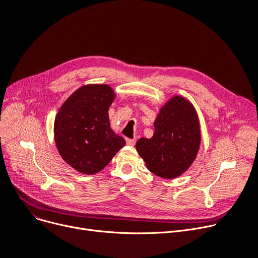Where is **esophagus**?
Listing matches in <instances>:
<instances>
[{
    "label": "esophagus",
    "mask_w": 258,
    "mask_h": 258,
    "mask_svg": "<svg viewBox=\"0 0 258 258\" xmlns=\"http://www.w3.org/2000/svg\"><path fill=\"white\" fill-rule=\"evenodd\" d=\"M135 143H136L135 139H126V144L131 145V147H133V145H135Z\"/></svg>",
    "instance_id": "obj_1"
}]
</instances>
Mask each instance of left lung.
Segmentation results:
<instances>
[{"mask_svg":"<svg viewBox=\"0 0 258 258\" xmlns=\"http://www.w3.org/2000/svg\"><path fill=\"white\" fill-rule=\"evenodd\" d=\"M152 138H140L136 150L148 170L165 179L187 171L196 159L201 131L194 105L182 96H173L159 109Z\"/></svg>","mask_w":258,"mask_h":258,"instance_id":"obj_1","label":"left lung"}]
</instances>
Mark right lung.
I'll list each match as a JSON object with an SVG mask.
<instances>
[{"mask_svg":"<svg viewBox=\"0 0 258 258\" xmlns=\"http://www.w3.org/2000/svg\"><path fill=\"white\" fill-rule=\"evenodd\" d=\"M116 93L107 84H87L74 92L54 119L55 147L76 171L94 175L125 145L110 128L108 108Z\"/></svg>","mask_w":258,"mask_h":258,"instance_id":"obj_1","label":"right lung"}]
</instances>
